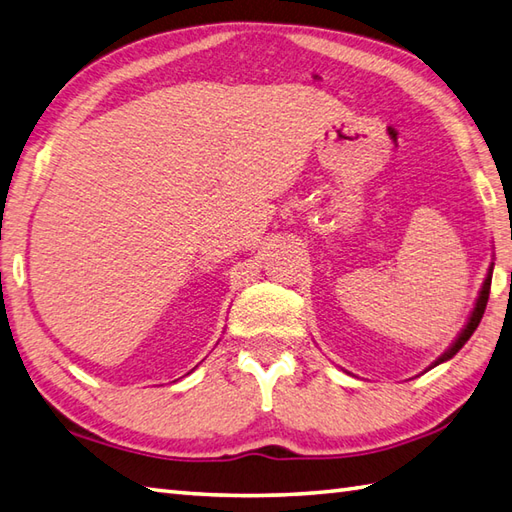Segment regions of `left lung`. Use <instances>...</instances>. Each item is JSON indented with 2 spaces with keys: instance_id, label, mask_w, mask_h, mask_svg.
Returning <instances> with one entry per match:
<instances>
[{
  "instance_id": "obj_1",
  "label": "left lung",
  "mask_w": 512,
  "mask_h": 512,
  "mask_svg": "<svg viewBox=\"0 0 512 512\" xmlns=\"http://www.w3.org/2000/svg\"><path fill=\"white\" fill-rule=\"evenodd\" d=\"M490 279H493V266H490V270H488V275H486V279H484V286H482V290H479V297H477V304H475V308H473V315H470V319H468V324L464 326V330L462 333H459V337L455 339V344L450 346L446 353L437 359V362L433 364V366H437V364H442V362H448L450 357H455L457 353H459V348H462L468 339H470V335L475 333L477 330V326H479V322H482V317H484V310H486V304H488V295H490ZM430 366V368H433Z\"/></svg>"
}]
</instances>
